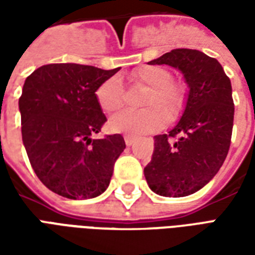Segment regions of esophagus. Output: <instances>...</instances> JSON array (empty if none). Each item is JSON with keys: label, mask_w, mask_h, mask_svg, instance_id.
Returning a JSON list of instances; mask_svg holds the SVG:
<instances>
[{"label": "esophagus", "mask_w": 255, "mask_h": 255, "mask_svg": "<svg viewBox=\"0 0 255 255\" xmlns=\"http://www.w3.org/2000/svg\"><path fill=\"white\" fill-rule=\"evenodd\" d=\"M124 140H126V144H127V146H131V144L133 143L135 138H133V136H129V135H126V136H124Z\"/></svg>", "instance_id": "obj_1"}]
</instances>
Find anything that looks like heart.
<instances>
[{
	"label": "heart",
	"instance_id": "b5f03b06",
	"mask_svg": "<svg viewBox=\"0 0 255 255\" xmlns=\"http://www.w3.org/2000/svg\"><path fill=\"white\" fill-rule=\"evenodd\" d=\"M131 82L147 91L140 100L146 106L139 111H123L109 120L111 131L131 136L155 132L182 116L187 104V89L172 80V73L160 65H143L133 71ZM98 105L106 113L119 111L124 104V87L119 78L106 79L95 91Z\"/></svg>",
	"mask_w": 255,
	"mask_h": 255
}]
</instances>
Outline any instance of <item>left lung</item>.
<instances>
[{"instance_id": "1", "label": "left lung", "mask_w": 255, "mask_h": 255, "mask_svg": "<svg viewBox=\"0 0 255 255\" xmlns=\"http://www.w3.org/2000/svg\"><path fill=\"white\" fill-rule=\"evenodd\" d=\"M149 64L179 69L188 94L179 123L154 136L144 177L158 195L186 197L206 186L228 154L235 112L231 80L216 58L192 49H175Z\"/></svg>"}]
</instances>
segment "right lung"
Returning <instances> with one entry per match:
<instances>
[{
	"label": "right lung",
	"mask_w": 255,
	"mask_h": 255,
	"mask_svg": "<svg viewBox=\"0 0 255 255\" xmlns=\"http://www.w3.org/2000/svg\"><path fill=\"white\" fill-rule=\"evenodd\" d=\"M119 69L47 64L25 79L19 100L23 143L36 176L61 197L95 198L111 183L124 138L91 135L106 122L95 91Z\"/></svg>",
	"instance_id": "obj_1"
}]
</instances>
